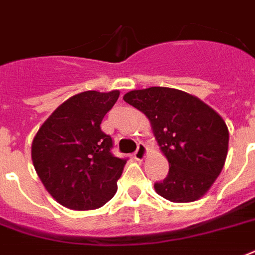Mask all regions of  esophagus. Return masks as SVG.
Wrapping results in <instances>:
<instances>
[{"label":"esophagus","instance_id":"34e87169","mask_svg":"<svg viewBox=\"0 0 255 255\" xmlns=\"http://www.w3.org/2000/svg\"><path fill=\"white\" fill-rule=\"evenodd\" d=\"M146 146H145V143L143 142H138V145H137V150L134 152V158L137 160V161H142L143 158H145V156H146Z\"/></svg>","mask_w":255,"mask_h":255}]
</instances>
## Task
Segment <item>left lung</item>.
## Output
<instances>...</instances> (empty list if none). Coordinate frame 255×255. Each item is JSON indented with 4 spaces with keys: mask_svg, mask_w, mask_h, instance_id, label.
<instances>
[{
    "mask_svg": "<svg viewBox=\"0 0 255 255\" xmlns=\"http://www.w3.org/2000/svg\"><path fill=\"white\" fill-rule=\"evenodd\" d=\"M124 101L148 117L169 172L154 183L156 192L173 203L198 200L223 169L229 129L215 110L191 94L169 87L133 90Z\"/></svg>",
    "mask_w": 255,
    "mask_h": 255,
    "instance_id": "8db88e82",
    "label": "left lung"
}]
</instances>
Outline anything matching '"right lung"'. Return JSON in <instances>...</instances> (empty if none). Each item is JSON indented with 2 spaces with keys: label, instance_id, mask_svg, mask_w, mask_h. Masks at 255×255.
<instances>
[{
  "label": "right lung",
  "instance_id": "right-lung-1",
  "mask_svg": "<svg viewBox=\"0 0 255 255\" xmlns=\"http://www.w3.org/2000/svg\"><path fill=\"white\" fill-rule=\"evenodd\" d=\"M120 91L76 94L48 117L32 142V161L49 195L76 211L102 207L117 192L126 158L112 153L101 122Z\"/></svg>",
  "mask_w": 255,
  "mask_h": 255
}]
</instances>
